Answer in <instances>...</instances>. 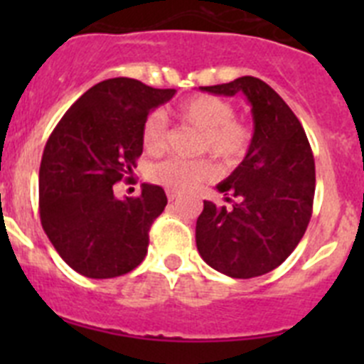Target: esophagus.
<instances>
[{
	"mask_svg": "<svg viewBox=\"0 0 364 364\" xmlns=\"http://www.w3.org/2000/svg\"><path fill=\"white\" fill-rule=\"evenodd\" d=\"M167 198H169V200H175V198H178V191H173V189H167Z\"/></svg>",
	"mask_w": 364,
	"mask_h": 364,
	"instance_id": "1",
	"label": "esophagus"
}]
</instances>
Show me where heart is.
<instances>
[{"label":"heart","mask_w":364,"mask_h":364,"mask_svg":"<svg viewBox=\"0 0 364 364\" xmlns=\"http://www.w3.org/2000/svg\"><path fill=\"white\" fill-rule=\"evenodd\" d=\"M182 124L198 131L197 151H210L228 166H237L252 146V127L235 117L231 102L213 95H193L173 109ZM166 118L154 111L144 120L142 146L149 153H159L166 146ZM217 167L210 159L180 160L167 159L151 167L149 176L173 191H191L208 180L215 178Z\"/></svg>","instance_id":"1"}]
</instances>
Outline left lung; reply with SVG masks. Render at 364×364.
<instances>
[{
    "instance_id": "obj_1",
    "label": "left lung",
    "mask_w": 364,
    "mask_h": 364,
    "mask_svg": "<svg viewBox=\"0 0 364 364\" xmlns=\"http://www.w3.org/2000/svg\"><path fill=\"white\" fill-rule=\"evenodd\" d=\"M213 95L244 92L255 133L239 167L217 186L231 210L204 200L197 218V247L213 269L233 279L272 272L291 255L311 218L315 162L294 111L266 82L242 76L200 87Z\"/></svg>"
}]
</instances>
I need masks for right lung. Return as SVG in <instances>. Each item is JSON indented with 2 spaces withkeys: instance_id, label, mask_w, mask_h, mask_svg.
Here are the masks:
<instances>
[{
  "instance_id": "obj_1",
  "label": "right lung",
  "mask_w": 364,
  "mask_h": 364,
  "mask_svg": "<svg viewBox=\"0 0 364 364\" xmlns=\"http://www.w3.org/2000/svg\"><path fill=\"white\" fill-rule=\"evenodd\" d=\"M175 89L111 78L83 92L58 122L40 166V218L67 264L89 279L120 277L147 255L151 224L167 204L160 186L118 200L112 186L142 154V125Z\"/></svg>"
}]
</instances>
